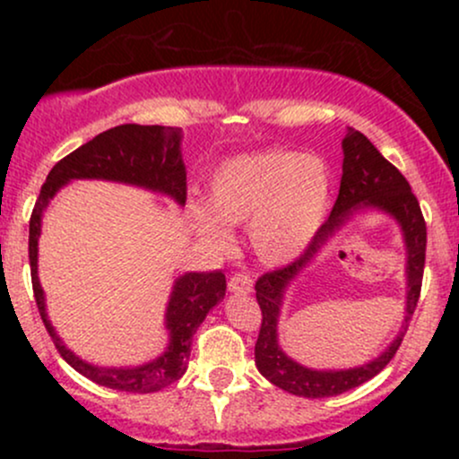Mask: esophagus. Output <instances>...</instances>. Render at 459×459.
<instances>
[{
    "instance_id": "obj_1",
    "label": "esophagus",
    "mask_w": 459,
    "mask_h": 459,
    "mask_svg": "<svg viewBox=\"0 0 459 459\" xmlns=\"http://www.w3.org/2000/svg\"><path fill=\"white\" fill-rule=\"evenodd\" d=\"M229 291L246 296V293L252 291V278L247 273H235V276L229 278Z\"/></svg>"
}]
</instances>
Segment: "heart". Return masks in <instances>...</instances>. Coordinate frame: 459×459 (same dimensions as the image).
<instances>
[{"mask_svg":"<svg viewBox=\"0 0 459 459\" xmlns=\"http://www.w3.org/2000/svg\"><path fill=\"white\" fill-rule=\"evenodd\" d=\"M332 181L317 157L272 149L226 160L209 181V207H187L196 233L213 247L230 244L229 229L247 224V244L263 265L296 261L317 237L330 207Z\"/></svg>","mask_w":459,"mask_h":459,"instance_id":"heart-1","label":"heart"}]
</instances>
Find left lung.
<instances>
[{
  "label": "left lung",
  "mask_w": 459,
  "mask_h": 459,
  "mask_svg": "<svg viewBox=\"0 0 459 459\" xmlns=\"http://www.w3.org/2000/svg\"><path fill=\"white\" fill-rule=\"evenodd\" d=\"M367 208L388 214L403 229L406 244V317L403 330L380 357L360 368L310 369L299 366L277 345V319L283 293L312 262L320 247L327 245L331 237L356 212ZM425 244H428V229H425L423 213L410 183L391 161L384 160L382 152L368 142L367 135L356 129H347L343 138V177H341L339 198L332 207L330 218L325 220V224H321L313 244L298 261L282 270L263 273L256 281V302L261 307L263 324L255 345V362L261 376L282 391L308 399L334 397L376 377L399 350L412 319L420 296V282H423Z\"/></svg>",
  "instance_id": "obj_1"
}]
</instances>
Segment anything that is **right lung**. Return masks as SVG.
<instances>
[{
    "label": "right lung",
    "instance_id": "right-lung-1",
    "mask_svg": "<svg viewBox=\"0 0 459 459\" xmlns=\"http://www.w3.org/2000/svg\"><path fill=\"white\" fill-rule=\"evenodd\" d=\"M181 129L161 127V125H120V127L103 131L51 168L30 218L31 287H34L40 319L68 365L94 384L114 388V391L157 393L186 373L189 351H192V336L196 334L198 325L207 317L209 310L224 299L226 278L218 270L186 272L177 278L166 307V330L170 339L163 354L155 360L138 367L92 365L73 354L62 343L47 315L45 291L39 281V239L43 213L49 207L51 198L75 178H101V181L151 189V192L172 198L183 207L187 198V172L181 155Z\"/></svg>",
    "mask_w": 459,
    "mask_h": 459
}]
</instances>
